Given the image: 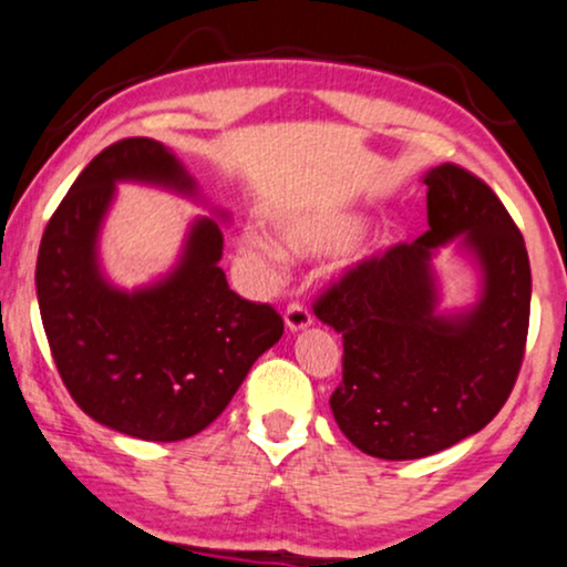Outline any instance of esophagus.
<instances>
[{"instance_id": "esophagus-1", "label": "esophagus", "mask_w": 567, "mask_h": 567, "mask_svg": "<svg viewBox=\"0 0 567 567\" xmlns=\"http://www.w3.org/2000/svg\"><path fill=\"white\" fill-rule=\"evenodd\" d=\"M285 324H288L290 332H300V329L311 327V311L300 300H292L288 311H285Z\"/></svg>"}]
</instances>
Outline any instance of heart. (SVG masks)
I'll use <instances>...</instances> for the list:
<instances>
[{"label":"heart","instance_id":"heart-1","mask_svg":"<svg viewBox=\"0 0 567 567\" xmlns=\"http://www.w3.org/2000/svg\"><path fill=\"white\" fill-rule=\"evenodd\" d=\"M363 219L353 212H298L275 221V230L285 254L319 256L346 248L361 233ZM271 250L269 243H259Z\"/></svg>","mask_w":567,"mask_h":567}]
</instances>
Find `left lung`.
<instances>
[{
  "label": "left lung",
  "instance_id": "left-lung-1",
  "mask_svg": "<svg viewBox=\"0 0 567 567\" xmlns=\"http://www.w3.org/2000/svg\"><path fill=\"white\" fill-rule=\"evenodd\" d=\"M424 183L429 230L355 264L313 303L342 334V382L329 398L337 426L382 461H415L482 432L526 350L532 267L503 200L450 162ZM453 239L475 254L485 288L474 309L442 318L431 256Z\"/></svg>",
  "mask_w": 567,
  "mask_h": 567
}]
</instances>
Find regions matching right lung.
Listing matches in <instances>:
<instances>
[{
    "label": "right lung",
    "mask_w": 567,
    "mask_h": 567,
    "mask_svg": "<svg viewBox=\"0 0 567 567\" xmlns=\"http://www.w3.org/2000/svg\"><path fill=\"white\" fill-rule=\"evenodd\" d=\"M120 181L196 193L177 156L154 138L117 141L93 156L41 238V321L83 413L138 440H188L225 411L285 324L269 303L230 290L219 267L221 230L209 217L193 221L181 261L162 282L112 288L96 240Z\"/></svg>",
    "instance_id": "right-lung-1"
}]
</instances>
